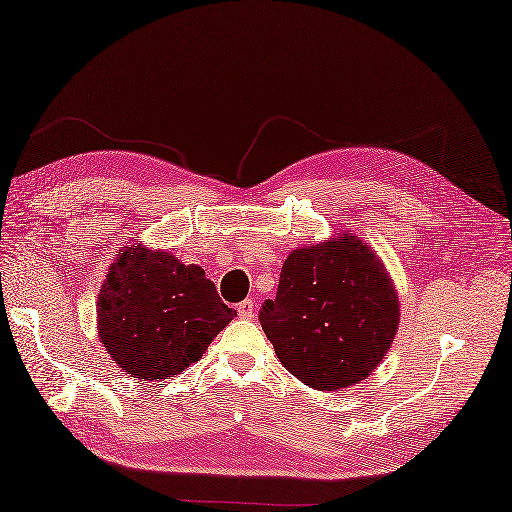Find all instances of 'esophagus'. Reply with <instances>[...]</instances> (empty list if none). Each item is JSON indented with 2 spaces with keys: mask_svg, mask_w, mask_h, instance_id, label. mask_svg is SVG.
I'll list each match as a JSON object with an SVG mask.
<instances>
[{
  "mask_svg": "<svg viewBox=\"0 0 512 512\" xmlns=\"http://www.w3.org/2000/svg\"><path fill=\"white\" fill-rule=\"evenodd\" d=\"M237 312H239V317L242 319H255V303L250 301V299H244L242 303H237Z\"/></svg>",
  "mask_w": 512,
  "mask_h": 512,
  "instance_id": "obj_1",
  "label": "esophagus"
}]
</instances>
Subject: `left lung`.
I'll use <instances>...</instances> for the list:
<instances>
[{"label": "left lung", "instance_id": "8db88e82", "mask_svg": "<svg viewBox=\"0 0 512 512\" xmlns=\"http://www.w3.org/2000/svg\"><path fill=\"white\" fill-rule=\"evenodd\" d=\"M275 354L319 391L361 383L398 332L400 303L378 255L354 233L292 250L277 297L259 310Z\"/></svg>", "mask_w": 512, "mask_h": 512}]
</instances>
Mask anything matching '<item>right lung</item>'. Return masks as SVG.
I'll use <instances>...</instances> for the list:
<instances>
[{"label":"right lung","instance_id":"right-lung-1","mask_svg":"<svg viewBox=\"0 0 512 512\" xmlns=\"http://www.w3.org/2000/svg\"><path fill=\"white\" fill-rule=\"evenodd\" d=\"M237 317L195 264L165 250L125 246L107 273L96 328L116 365L134 378L162 380L200 361Z\"/></svg>","mask_w":512,"mask_h":512}]
</instances>
